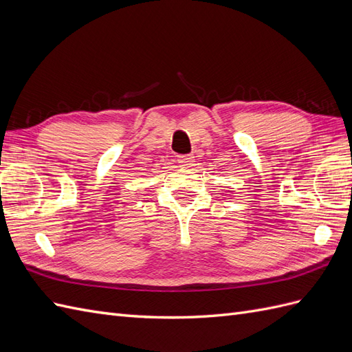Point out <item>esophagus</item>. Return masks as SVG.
I'll use <instances>...</instances> for the list:
<instances>
[{"mask_svg": "<svg viewBox=\"0 0 352 352\" xmlns=\"http://www.w3.org/2000/svg\"><path fill=\"white\" fill-rule=\"evenodd\" d=\"M177 163L182 167H192L194 166V157L192 155H179Z\"/></svg>", "mask_w": 352, "mask_h": 352, "instance_id": "34e87169", "label": "esophagus"}]
</instances>
